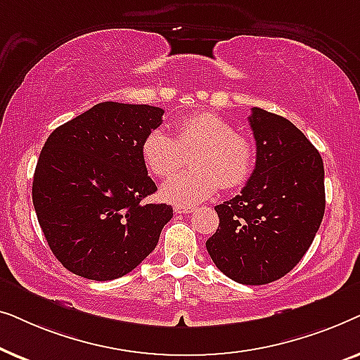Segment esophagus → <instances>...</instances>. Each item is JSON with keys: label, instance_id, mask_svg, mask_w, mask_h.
Here are the masks:
<instances>
[{"label": "esophagus", "instance_id": "esophagus-1", "mask_svg": "<svg viewBox=\"0 0 360 360\" xmlns=\"http://www.w3.org/2000/svg\"><path fill=\"white\" fill-rule=\"evenodd\" d=\"M174 210H175L176 214H188V213H191V211H193L191 206H175Z\"/></svg>", "mask_w": 360, "mask_h": 360}]
</instances>
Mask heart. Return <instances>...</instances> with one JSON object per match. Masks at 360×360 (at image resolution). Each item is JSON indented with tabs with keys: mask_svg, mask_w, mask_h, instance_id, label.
<instances>
[{
	"mask_svg": "<svg viewBox=\"0 0 360 360\" xmlns=\"http://www.w3.org/2000/svg\"><path fill=\"white\" fill-rule=\"evenodd\" d=\"M191 169L165 181L160 196L167 203L191 206L224 188H238L250 179L255 147L249 137L234 132L233 124L214 112H200L176 122L175 134L152 129L141 144V157L155 176H170L184 165Z\"/></svg>",
	"mask_w": 360,
	"mask_h": 360,
	"instance_id": "b5f03b06",
	"label": "heart"
}]
</instances>
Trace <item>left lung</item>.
I'll return each instance as SVG.
<instances>
[{"instance_id": "1", "label": "left lung", "mask_w": 360, "mask_h": 360, "mask_svg": "<svg viewBox=\"0 0 360 360\" xmlns=\"http://www.w3.org/2000/svg\"><path fill=\"white\" fill-rule=\"evenodd\" d=\"M249 122L255 169L240 195L214 206L219 226L206 249L226 277L265 285L287 275L311 245L326 206L324 167L285 117L252 108Z\"/></svg>"}]
</instances>
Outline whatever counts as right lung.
I'll use <instances>...</instances> for the list:
<instances>
[{"label":"right lung","instance_id":"add662e5","mask_svg":"<svg viewBox=\"0 0 360 360\" xmlns=\"http://www.w3.org/2000/svg\"><path fill=\"white\" fill-rule=\"evenodd\" d=\"M164 110L98 103L58 126L42 147L32 203L47 244L63 267L83 278H120L159 243L170 205H144L157 186L141 144Z\"/></svg>","mask_w":360,"mask_h":360}]
</instances>
